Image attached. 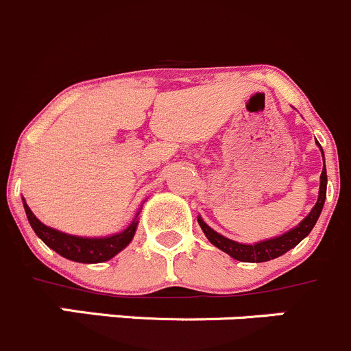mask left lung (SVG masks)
I'll return each instance as SVG.
<instances>
[{
  "instance_id": "left-lung-1",
  "label": "left lung",
  "mask_w": 351,
  "mask_h": 351,
  "mask_svg": "<svg viewBox=\"0 0 351 351\" xmlns=\"http://www.w3.org/2000/svg\"><path fill=\"white\" fill-rule=\"evenodd\" d=\"M317 146H319V149H321L319 143H317ZM321 154H323V159H324L323 149H321ZM326 183H328V176H326V166H324L323 171H321L319 197H317V202H316V205L313 207V210L307 214V217L304 219L300 224H297L295 228L290 229V231H287L285 234L277 236V238L265 239V241L254 243V244H243V243L232 241V239L224 238L222 234L215 232L214 229L208 228V226L202 221V217H197L198 224H200L202 231H204V234L207 236L208 241L214 244L215 247H219L221 251L228 253L229 256L234 258V260L247 261V263H261V261H270V260H274V258L282 256V254L287 253V251H290L292 247H295L297 244L302 241V239L306 238L311 231H313V228L316 226L317 219H319L321 210H323L324 200H326Z\"/></svg>"
}]
</instances>
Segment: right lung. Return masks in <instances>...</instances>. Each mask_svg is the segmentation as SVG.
<instances>
[{"label": "right lung", "instance_id": "obj_1", "mask_svg": "<svg viewBox=\"0 0 351 351\" xmlns=\"http://www.w3.org/2000/svg\"><path fill=\"white\" fill-rule=\"evenodd\" d=\"M23 207L35 234L56 253L71 261H77V263H104V261H108L110 258L115 256L117 253H120L127 244L132 241L137 229V215H139V212H137L136 219L122 232L107 236V238H81V236L66 234V232L42 224L25 200Z\"/></svg>", "mask_w": 351, "mask_h": 351}]
</instances>
